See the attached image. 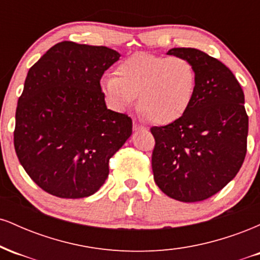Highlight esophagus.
Here are the masks:
<instances>
[{
    "mask_svg": "<svg viewBox=\"0 0 260 260\" xmlns=\"http://www.w3.org/2000/svg\"><path fill=\"white\" fill-rule=\"evenodd\" d=\"M133 129L137 132V131H143V129H144V127H143L142 124H139L137 121H134L133 122Z\"/></svg>",
    "mask_w": 260,
    "mask_h": 260,
    "instance_id": "esophagus-1",
    "label": "esophagus"
}]
</instances>
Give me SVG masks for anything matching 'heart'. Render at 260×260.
<instances>
[{"mask_svg":"<svg viewBox=\"0 0 260 260\" xmlns=\"http://www.w3.org/2000/svg\"><path fill=\"white\" fill-rule=\"evenodd\" d=\"M101 89L118 111L138 98L139 112L154 124L174 123L186 115L196 95L197 71L189 59L178 56L136 53L105 76Z\"/></svg>","mask_w":260,"mask_h":260,"instance_id":"obj_1","label":"heart"}]
</instances>
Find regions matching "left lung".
Returning <instances> with one entry per match:
<instances>
[{"mask_svg":"<svg viewBox=\"0 0 260 260\" xmlns=\"http://www.w3.org/2000/svg\"><path fill=\"white\" fill-rule=\"evenodd\" d=\"M168 53L192 62L197 89L183 117L168 126L151 127L154 180L170 198L201 202L234 180L246 157L244 94L234 73L219 59L190 47H175Z\"/></svg>","mask_w":260,"mask_h":260,"instance_id":"1","label":"left lung"}]
</instances>
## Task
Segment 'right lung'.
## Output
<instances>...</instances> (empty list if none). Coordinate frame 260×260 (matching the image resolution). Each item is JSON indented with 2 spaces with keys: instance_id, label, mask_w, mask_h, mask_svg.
Wrapping results in <instances>:
<instances>
[{
  "instance_id": "obj_1",
  "label": "right lung",
  "mask_w": 260,
  "mask_h": 260,
  "mask_svg": "<svg viewBox=\"0 0 260 260\" xmlns=\"http://www.w3.org/2000/svg\"><path fill=\"white\" fill-rule=\"evenodd\" d=\"M120 53L62 41L26 74L18 99L14 149L41 189L59 198L94 194L109 160L132 134V120L106 107L100 79Z\"/></svg>"
}]
</instances>
